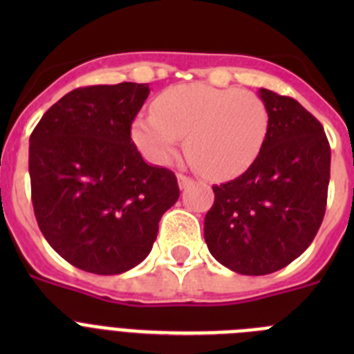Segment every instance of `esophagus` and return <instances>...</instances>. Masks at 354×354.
<instances>
[{
	"label": "esophagus",
	"mask_w": 354,
	"mask_h": 354,
	"mask_svg": "<svg viewBox=\"0 0 354 354\" xmlns=\"http://www.w3.org/2000/svg\"><path fill=\"white\" fill-rule=\"evenodd\" d=\"M177 180H179L180 189H186V187L192 184V179H189V177H186V175H183V174L177 175Z\"/></svg>",
	"instance_id": "obj_1"
}]
</instances>
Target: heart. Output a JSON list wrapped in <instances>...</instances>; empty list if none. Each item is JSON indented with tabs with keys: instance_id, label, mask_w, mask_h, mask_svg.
Listing matches in <instances>:
<instances>
[{
	"instance_id": "heart-1",
	"label": "heart",
	"mask_w": 354,
	"mask_h": 354,
	"mask_svg": "<svg viewBox=\"0 0 354 354\" xmlns=\"http://www.w3.org/2000/svg\"><path fill=\"white\" fill-rule=\"evenodd\" d=\"M270 131L257 93L207 83L174 84L152 102V117L133 122V140L150 161L167 165L186 136V152L209 179H232L252 167Z\"/></svg>"
}]
</instances>
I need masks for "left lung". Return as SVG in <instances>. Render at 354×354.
<instances>
[{"mask_svg": "<svg viewBox=\"0 0 354 354\" xmlns=\"http://www.w3.org/2000/svg\"><path fill=\"white\" fill-rule=\"evenodd\" d=\"M270 131L237 179L212 186L204 237L216 261L239 274H270L298 259L326 211L331 150L321 122L296 99L261 88Z\"/></svg>", "mask_w": 354, "mask_h": 354, "instance_id": "obj_1", "label": "left lung"}]
</instances>
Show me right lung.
Wrapping results in <instances>:
<instances>
[{
	"mask_svg": "<svg viewBox=\"0 0 354 354\" xmlns=\"http://www.w3.org/2000/svg\"><path fill=\"white\" fill-rule=\"evenodd\" d=\"M149 84L76 88L30 136L31 202L58 255L80 270L120 274L147 257L179 198L174 171L143 161L131 126Z\"/></svg>",
	"mask_w": 354,
	"mask_h": 354,
	"instance_id": "right-lung-1",
	"label": "right lung"
}]
</instances>
